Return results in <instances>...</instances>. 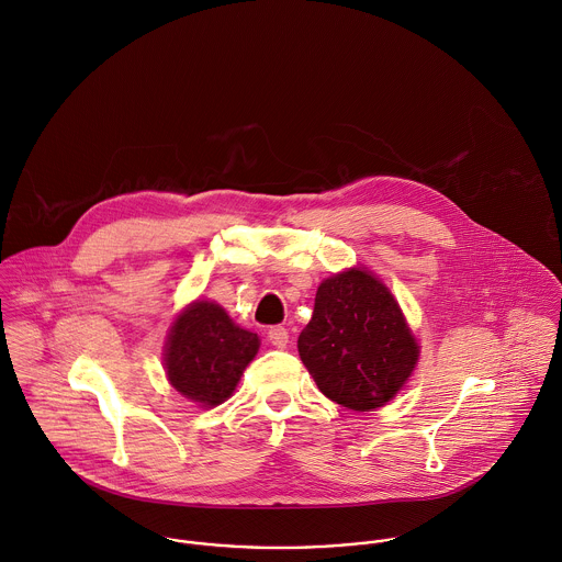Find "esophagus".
I'll list each match as a JSON object with an SVG mask.
<instances>
[{
    "instance_id": "esophagus-1",
    "label": "esophagus",
    "mask_w": 562,
    "mask_h": 562,
    "mask_svg": "<svg viewBox=\"0 0 562 562\" xmlns=\"http://www.w3.org/2000/svg\"><path fill=\"white\" fill-rule=\"evenodd\" d=\"M268 340H270V345H272V347H277V349H285V347H288V342H290V334H288V329H285V327H270V331H268Z\"/></svg>"
}]
</instances>
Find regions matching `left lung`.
<instances>
[{"mask_svg": "<svg viewBox=\"0 0 562 562\" xmlns=\"http://www.w3.org/2000/svg\"><path fill=\"white\" fill-rule=\"evenodd\" d=\"M418 345L390 290L349 268L318 285L299 356L325 396L356 412L387 403L418 362Z\"/></svg>", "mask_w": 562, "mask_h": 562, "instance_id": "left-lung-1", "label": "left lung"}]
</instances>
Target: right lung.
<instances>
[{"mask_svg": "<svg viewBox=\"0 0 562 562\" xmlns=\"http://www.w3.org/2000/svg\"><path fill=\"white\" fill-rule=\"evenodd\" d=\"M259 351V336L237 327L213 301H193L170 327L164 364L170 383L200 407L224 403Z\"/></svg>", "mask_w": 562, "mask_h": 562, "instance_id": "add662e5", "label": "right lung"}]
</instances>
